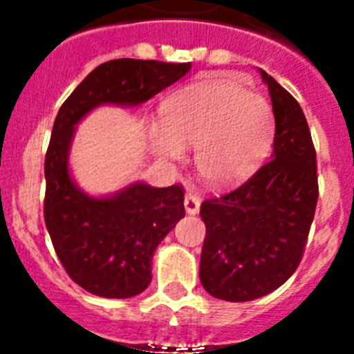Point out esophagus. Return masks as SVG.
<instances>
[{
    "label": "esophagus",
    "mask_w": 354,
    "mask_h": 354,
    "mask_svg": "<svg viewBox=\"0 0 354 354\" xmlns=\"http://www.w3.org/2000/svg\"><path fill=\"white\" fill-rule=\"evenodd\" d=\"M184 207H186L187 214H196L200 209V198L193 193H186L184 196Z\"/></svg>",
    "instance_id": "1"
}]
</instances>
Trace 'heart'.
I'll return each mask as SVG.
<instances>
[{
  "label": "heart",
  "instance_id": "b5f03b06",
  "mask_svg": "<svg viewBox=\"0 0 354 354\" xmlns=\"http://www.w3.org/2000/svg\"><path fill=\"white\" fill-rule=\"evenodd\" d=\"M165 122L150 133L154 149L170 159L183 158L186 147L196 149V171L216 187L248 179L273 143L270 102L232 81L186 86L167 101Z\"/></svg>",
  "mask_w": 354,
  "mask_h": 354
}]
</instances>
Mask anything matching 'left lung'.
Listing matches in <instances>:
<instances>
[{"instance_id":"1","label":"left lung","mask_w":354,"mask_h":354,"mask_svg":"<svg viewBox=\"0 0 354 354\" xmlns=\"http://www.w3.org/2000/svg\"><path fill=\"white\" fill-rule=\"evenodd\" d=\"M274 113L271 159L232 192L202 202L200 282L225 301H250L298 270L317 205V158L298 101L261 71Z\"/></svg>"}]
</instances>
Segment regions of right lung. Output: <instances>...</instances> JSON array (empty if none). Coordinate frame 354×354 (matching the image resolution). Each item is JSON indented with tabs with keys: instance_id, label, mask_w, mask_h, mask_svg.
I'll return each mask as SVG.
<instances>
[{
	"instance_id": "right-lung-1",
	"label": "right lung",
	"mask_w": 354,
	"mask_h": 354,
	"mask_svg": "<svg viewBox=\"0 0 354 354\" xmlns=\"http://www.w3.org/2000/svg\"><path fill=\"white\" fill-rule=\"evenodd\" d=\"M192 64L118 58L93 68L56 115L44 174V220L68 277L102 298H131L152 280L156 248L186 214L184 187L133 184L109 198H92L67 168L74 126L95 106L140 104L179 81Z\"/></svg>"
}]
</instances>
